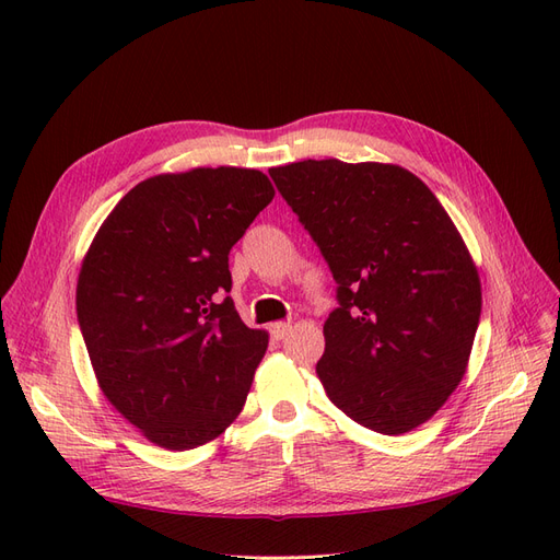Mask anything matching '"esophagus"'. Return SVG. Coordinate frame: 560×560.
<instances>
[{
	"label": "esophagus",
	"mask_w": 560,
	"mask_h": 560,
	"mask_svg": "<svg viewBox=\"0 0 560 560\" xmlns=\"http://www.w3.org/2000/svg\"><path fill=\"white\" fill-rule=\"evenodd\" d=\"M290 331H292L290 322H273V325H270V334H273L276 341H282V338Z\"/></svg>",
	"instance_id": "34e87169"
}]
</instances>
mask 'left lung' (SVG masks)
Masks as SVG:
<instances>
[{"label": "left lung", "instance_id": "1", "mask_svg": "<svg viewBox=\"0 0 560 560\" xmlns=\"http://www.w3.org/2000/svg\"><path fill=\"white\" fill-rule=\"evenodd\" d=\"M268 173L338 284L315 366L327 397L374 432L416 430L460 385L479 327L460 231L401 165L308 159Z\"/></svg>", "mask_w": 560, "mask_h": 560}]
</instances>
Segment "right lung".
<instances>
[{
  "instance_id": "obj_1",
  "label": "right lung",
  "mask_w": 560,
  "mask_h": 560,
  "mask_svg": "<svg viewBox=\"0 0 560 560\" xmlns=\"http://www.w3.org/2000/svg\"><path fill=\"white\" fill-rule=\"evenodd\" d=\"M273 196L249 167L149 177L81 261L77 317L97 385L151 444L202 446L243 411L268 331L226 296L229 252Z\"/></svg>"
}]
</instances>
